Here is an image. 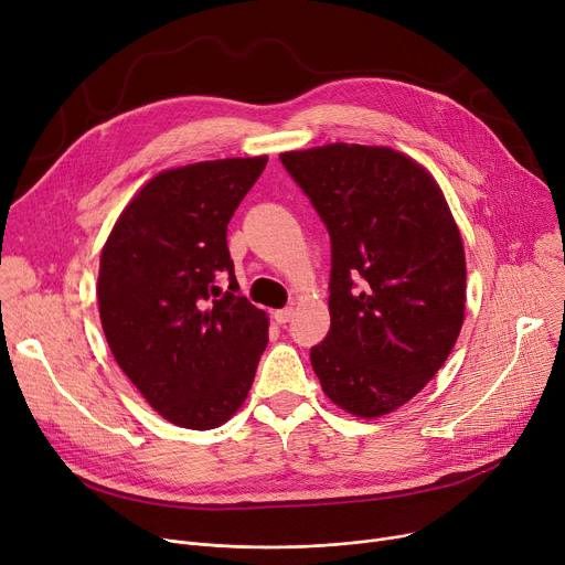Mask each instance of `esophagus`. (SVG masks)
Instances as JSON below:
<instances>
[{
  "mask_svg": "<svg viewBox=\"0 0 565 565\" xmlns=\"http://www.w3.org/2000/svg\"><path fill=\"white\" fill-rule=\"evenodd\" d=\"M292 307H286V309H277L273 316H275V320L279 322V324H286L290 318H292Z\"/></svg>",
  "mask_w": 565,
  "mask_h": 565,
  "instance_id": "1",
  "label": "esophagus"
}]
</instances>
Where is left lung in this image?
Instances as JSON below:
<instances>
[{
    "instance_id": "8db88e82",
    "label": "left lung",
    "mask_w": 565,
    "mask_h": 565,
    "mask_svg": "<svg viewBox=\"0 0 565 565\" xmlns=\"http://www.w3.org/2000/svg\"><path fill=\"white\" fill-rule=\"evenodd\" d=\"M330 231V332L311 366L360 419L417 396L451 354L467 265L433 173L390 146L324 143L279 156Z\"/></svg>"
}]
</instances>
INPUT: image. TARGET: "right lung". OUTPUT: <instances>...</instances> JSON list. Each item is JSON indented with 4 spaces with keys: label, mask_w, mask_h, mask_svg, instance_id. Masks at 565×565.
I'll return each mask as SVG.
<instances>
[{
    "label": "right lung",
    "mask_w": 565,
    "mask_h": 565,
    "mask_svg": "<svg viewBox=\"0 0 565 565\" xmlns=\"http://www.w3.org/2000/svg\"><path fill=\"white\" fill-rule=\"evenodd\" d=\"M267 156L164 169L118 215L100 252L98 309L116 364L160 417L211 430L245 403L267 313L237 295L226 226ZM230 275V292L214 284Z\"/></svg>",
    "instance_id": "right-lung-1"
}]
</instances>
